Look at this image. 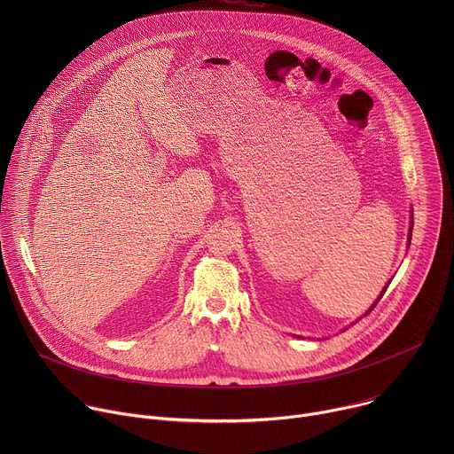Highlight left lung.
Returning a JSON list of instances; mask_svg holds the SVG:
<instances>
[{"label":"left lung","instance_id":"1","mask_svg":"<svg viewBox=\"0 0 454 454\" xmlns=\"http://www.w3.org/2000/svg\"><path fill=\"white\" fill-rule=\"evenodd\" d=\"M411 230H413V228H411ZM411 230H410V231H411ZM408 244H410V240H408ZM386 289H387V286H386V287H384V289H382V293H380V296H379V298H377V301H375V303H373V305H372V307H370V309H368V312H366V314H370V312H372V310H373V307H375V305H377V303H379V300H380V298H382V294H384V293H386ZM366 314H364V316H366Z\"/></svg>","mask_w":454,"mask_h":454}]
</instances>
